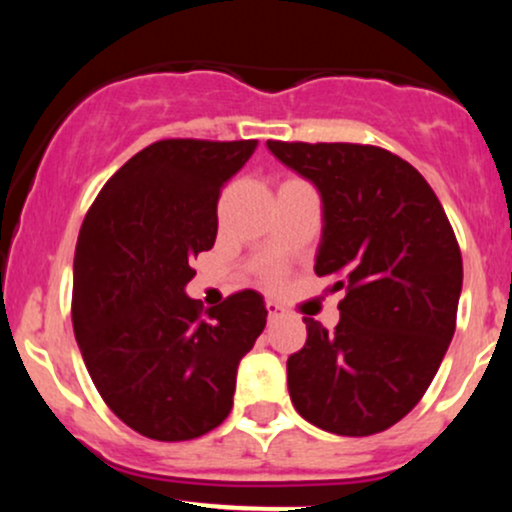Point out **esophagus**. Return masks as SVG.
Segmentation results:
<instances>
[{
	"instance_id": "1",
	"label": "esophagus",
	"mask_w": 512,
	"mask_h": 512,
	"mask_svg": "<svg viewBox=\"0 0 512 512\" xmlns=\"http://www.w3.org/2000/svg\"><path fill=\"white\" fill-rule=\"evenodd\" d=\"M267 317H269V325L279 322L281 317H284V310H281V305L274 303V301H269L267 303Z\"/></svg>"
}]
</instances>
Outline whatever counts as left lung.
<instances>
[{
	"label": "left lung",
	"instance_id": "8db88e82",
	"mask_svg": "<svg viewBox=\"0 0 512 512\" xmlns=\"http://www.w3.org/2000/svg\"><path fill=\"white\" fill-rule=\"evenodd\" d=\"M267 149L320 192L315 274L344 291L334 332L303 317L308 339L286 361L291 402L322 431L373 436L438 373L455 334L460 245L424 175L390 151L272 139Z\"/></svg>",
	"mask_w": 512,
	"mask_h": 512
}]
</instances>
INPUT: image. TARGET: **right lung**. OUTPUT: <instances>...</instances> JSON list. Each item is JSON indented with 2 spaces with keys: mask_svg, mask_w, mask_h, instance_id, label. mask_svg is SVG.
Returning <instances> with one entry per match:
<instances>
[{
  "mask_svg": "<svg viewBox=\"0 0 512 512\" xmlns=\"http://www.w3.org/2000/svg\"><path fill=\"white\" fill-rule=\"evenodd\" d=\"M257 139H163L88 209L74 252V337L113 414L154 440H192L231 414L238 363L267 325L257 291L202 308L192 257L214 248L221 187Z\"/></svg>",
  "mask_w": 512,
  "mask_h": 512,
  "instance_id": "add662e5",
  "label": "right lung"
}]
</instances>
